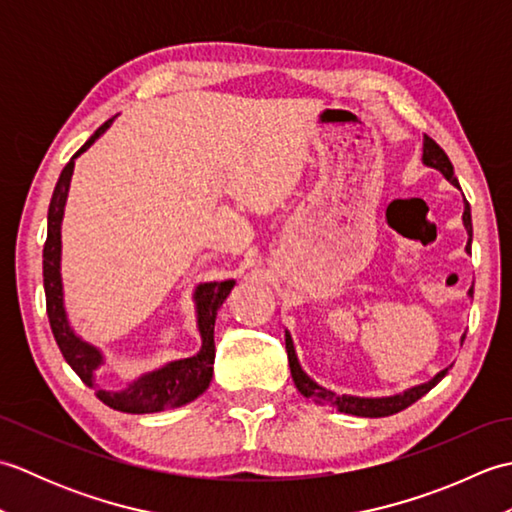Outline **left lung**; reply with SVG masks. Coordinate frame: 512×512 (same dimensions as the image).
I'll list each match as a JSON object with an SVG mask.
<instances>
[{
	"label": "left lung",
	"mask_w": 512,
	"mask_h": 512,
	"mask_svg": "<svg viewBox=\"0 0 512 512\" xmlns=\"http://www.w3.org/2000/svg\"><path fill=\"white\" fill-rule=\"evenodd\" d=\"M422 162L427 167L438 169L442 176L447 178L451 184H455V187H460L458 178H455V173H453V165H451L449 156L444 154V149L436 143V140L429 138L427 134H424V143H422ZM462 220H464V226H466V233H469V242H466V250H471L473 222H471V206H469V202H464ZM469 295L473 297V290H469ZM464 336H462V341H464ZM286 352H288V363H290L292 380H295V385H297V389L301 391L303 396L312 398L314 402H319V405H330V407L339 409L343 413H352V416H361V418L394 416V413L407 409L409 405H413V402L420 400L424 394H427V391H431L433 387H436L440 380L447 376V372H449V367L442 369V372L433 376L429 383H422L418 387H411L407 391H402V394L387 396V398H358V396H345V394L339 396V394H334V391L317 385L306 372H303L299 361H297L295 345H292L290 332H286Z\"/></svg>",
	"instance_id": "1"
}]
</instances>
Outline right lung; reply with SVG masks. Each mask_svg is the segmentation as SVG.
I'll use <instances>...</instances> for the list:
<instances>
[{
    "label": "right lung",
    "mask_w": 512,
    "mask_h": 512,
    "mask_svg": "<svg viewBox=\"0 0 512 512\" xmlns=\"http://www.w3.org/2000/svg\"><path fill=\"white\" fill-rule=\"evenodd\" d=\"M114 118L105 121L90 136L76 154L70 158L68 165L63 167L57 187H54L50 209H48V237L43 244V288H46V310L50 319V328L57 341L59 350L65 361L74 369L85 385L94 387V369L103 363V354L94 345L85 343L74 334L68 323V314L63 308V286H61V220L63 206L68 198L74 160L88 149L96 138H99L107 127L112 125ZM235 281H211V284H200L195 288V312H198V330L202 336L200 352L180 361L167 363L165 367L156 369L134 380L132 385L123 391H105L96 389V396L103 400L107 407L125 413H156L173 407H182L204 394L213 378V361H215V317L217 310L233 290Z\"/></svg>",
    "instance_id": "1"
}]
</instances>
